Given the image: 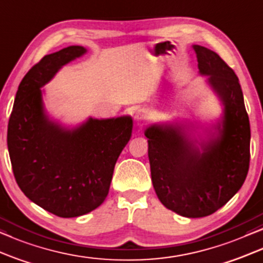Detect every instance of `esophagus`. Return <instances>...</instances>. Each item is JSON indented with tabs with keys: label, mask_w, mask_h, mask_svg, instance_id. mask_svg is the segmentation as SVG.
Instances as JSON below:
<instances>
[{
	"label": "esophagus",
	"mask_w": 263,
	"mask_h": 263,
	"mask_svg": "<svg viewBox=\"0 0 263 263\" xmlns=\"http://www.w3.org/2000/svg\"><path fill=\"white\" fill-rule=\"evenodd\" d=\"M148 119H149V113H148V110H146V109H139L135 115L136 124L139 125V126L144 125L145 122L148 121Z\"/></svg>",
	"instance_id": "1"
}]
</instances>
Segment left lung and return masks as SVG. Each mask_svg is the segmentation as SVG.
<instances>
[{"mask_svg":"<svg viewBox=\"0 0 263 263\" xmlns=\"http://www.w3.org/2000/svg\"><path fill=\"white\" fill-rule=\"evenodd\" d=\"M201 74L222 100L219 136L199 150L181 127L146 128L154 189L161 203L186 218H203L225 205L246 180L250 163V124L238 77L211 49L194 45Z\"/></svg>","mask_w":263,"mask_h":263,"instance_id":"obj_1","label":"left lung"}]
</instances>
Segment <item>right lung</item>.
Returning <instances> with one entry per match:
<instances>
[{"label": "right lung", "instance_id": "right-lung-1", "mask_svg": "<svg viewBox=\"0 0 263 263\" xmlns=\"http://www.w3.org/2000/svg\"><path fill=\"white\" fill-rule=\"evenodd\" d=\"M86 50L72 45L45 55L17 87L7 132L16 184L27 198L60 218L86 214L103 203L114 166L132 134V119H89L74 129L49 121L41 87Z\"/></svg>", "mask_w": 263, "mask_h": 263}]
</instances>
